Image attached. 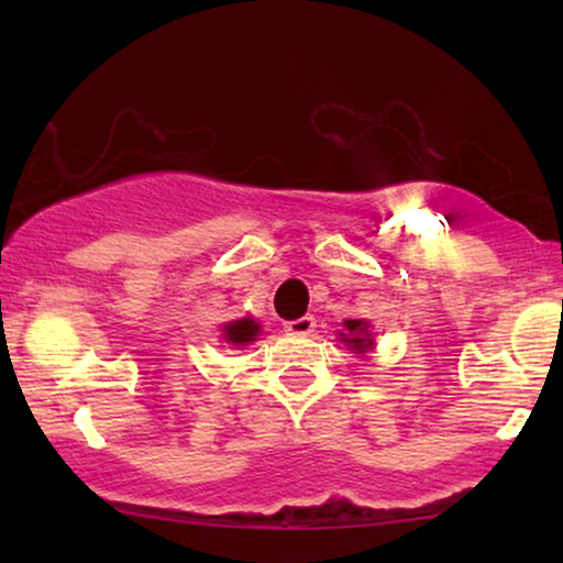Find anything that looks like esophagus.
Masks as SVG:
<instances>
[{"instance_id": "1", "label": "esophagus", "mask_w": 563, "mask_h": 563, "mask_svg": "<svg viewBox=\"0 0 563 563\" xmlns=\"http://www.w3.org/2000/svg\"><path fill=\"white\" fill-rule=\"evenodd\" d=\"M284 330L291 335H310L314 330V318L312 314H305V318L289 320V322H284Z\"/></svg>"}]
</instances>
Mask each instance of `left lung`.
I'll list each match as a JSON object with an SVG mask.
<instances>
[{"mask_svg":"<svg viewBox=\"0 0 563 563\" xmlns=\"http://www.w3.org/2000/svg\"><path fill=\"white\" fill-rule=\"evenodd\" d=\"M345 328H349L351 338L343 333V335H345L343 341H345V343H351L353 349H356L358 353H364V351L368 349V345H372V338L364 335V330H366V322H361V320H349V322H345Z\"/></svg>","mask_w":563,"mask_h":563,"instance_id":"1","label":"left lung"}]
</instances>
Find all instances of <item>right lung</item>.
Returning <instances> with one entry per match:
<instances>
[{"label":"right lung","mask_w":563,"mask_h":563,"mask_svg":"<svg viewBox=\"0 0 563 563\" xmlns=\"http://www.w3.org/2000/svg\"><path fill=\"white\" fill-rule=\"evenodd\" d=\"M258 335V322L245 318V320H235L225 325V341L233 343V345H245L251 341H256Z\"/></svg>","instance_id":"1"}]
</instances>
